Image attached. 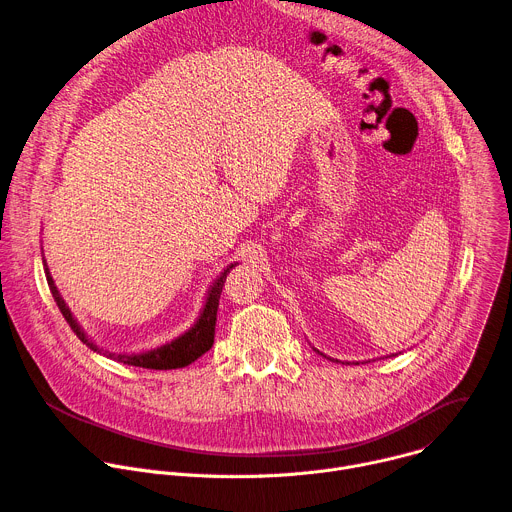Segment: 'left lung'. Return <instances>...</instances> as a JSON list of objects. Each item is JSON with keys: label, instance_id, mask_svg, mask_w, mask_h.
<instances>
[{"label": "left lung", "instance_id": "8db88e82", "mask_svg": "<svg viewBox=\"0 0 512 512\" xmlns=\"http://www.w3.org/2000/svg\"><path fill=\"white\" fill-rule=\"evenodd\" d=\"M313 349H315V347H313ZM315 351H317V353H321V351H319V349H315ZM321 355H323V357H327V355H325V353H321ZM327 359H331V357H327ZM331 361H337V363H339V359H331ZM355 365H359V363H355Z\"/></svg>", "mask_w": 512, "mask_h": 512}]
</instances>
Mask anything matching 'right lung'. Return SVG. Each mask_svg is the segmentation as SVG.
Segmentation results:
<instances>
[{
	"instance_id": "obj_1",
	"label": "right lung",
	"mask_w": 512,
	"mask_h": 512,
	"mask_svg": "<svg viewBox=\"0 0 512 512\" xmlns=\"http://www.w3.org/2000/svg\"><path fill=\"white\" fill-rule=\"evenodd\" d=\"M44 262V272H46V280H48V286H50V292L58 304V309L62 313V317L66 319V323L70 325V329L76 333V337L86 345L90 347L92 351L105 355L113 361H119V363H125V365H135V367H145V369H181V367H187L191 365L193 361H197L203 353H208L214 345V335H216V319H218V304H220V294H222V284L226 280V274L236 266L234 264H228L220 276L210 284L208 288V294H206V300H203V306L199 311V317L195 319V323L185 331L181 333L179 337L159 345V347H153V349H147V351H139V353H113V351H107L105 347L96 345L88 335L86 331L82 329V325L76 321V317L72 315V311L68 309V304L64 302L60 290L56 288L54 284V278L50 274V268L46 264V258H42Z\"/></svg>"
}]
</instances>
